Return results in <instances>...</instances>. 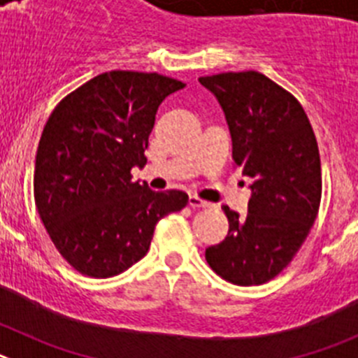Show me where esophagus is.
I'll list each match as a JSON object with an SVG mask.
<instances>
[{"label": "esophagus", "instance_id": "obj_1", "mask_svg": "<svg viewBox=\"0 0 358 358\" xmlns=\"http://www.w3.org/2000/svg\"><path fill=\"white\" fill-rule=\"evenodd\" d=\"M188 204L192 208H211V202L202 201V199L197 197V195H189V197H188Z\"/></svg>", "mask_w": 358, "mask_h": 358}]
</instances>
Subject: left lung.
Masks as SVG:
<instances>
[{"instance_id": "left-lung-1", "label": "left lung", "mask_w": 358, "mask_h": 358, "mask_svg": "<svg viewBox=\"0 0 358 358\" xmlns=\"http://www.w3.org/2000/svg\"><path fill=\"white\" fill-rule=\"evenodd\" d=\"M217 96L233 141V159L252 179L248 217L224 206L229 231L206 262L235 285H262L292 262L321 204V159L305 109L258 71L199 78Z\"/></svg>"}]
</instances>
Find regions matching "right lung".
<instances>
[{
  "instance_id": "1",
  "label": "right lung",
  "mask_w": 358,
  "mask_h": 358,
  "mask_svg": "<svg viewBox=\"0 0 358 358\" xmlns=\"http://www.w3.org/2000/svg\"><path fill=\"white\" fill-rule=\"evenodd\" d=\"M185 84L157 73L107 71L53 109L34 172L39 217L62 258L91 278H110L140 262L156 224L181 211V189L152 192L132 181L145 166L157 107Z\"/></svg>"
}]
</instances>
